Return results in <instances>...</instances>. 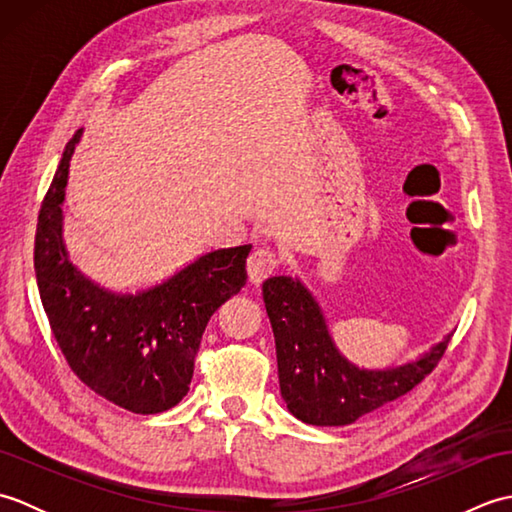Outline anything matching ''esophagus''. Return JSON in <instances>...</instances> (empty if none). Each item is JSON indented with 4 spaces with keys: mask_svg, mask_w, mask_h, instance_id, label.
<instances>
[{
    "mask_svg": "<svg viewBox=\"0 0 512 512\" xmlns=\"http://www.w3.org/2000/svg\"><path fill=\"white\" fill-rule=\"evenodd\" d=\"M279 266V259L273 253V250L268 248H255L253 253H250L246 268H248V279L253 281V284H262L264 279H268L270 275L275 273Z\"/></svg>",
    "mask_w": 512,
    "mask_h": 512,
    "instance_id": "esophagus-1",
    "label": "esophagus"
}]
</instances>
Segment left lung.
Masks as SVG:
<instances>
[{
	"label": "left lung",
	"instance_id": "left-lung-1",
	"mask_svg": "<svg viewBox=\"0 0 512 512\" xmlns=\"http://www.w3.org/2000/svg\"><path fill=\"white\" fill-rule=\"evenodd\" d=\"M277 345L279 387L290 413L314 427H343L405 396L433 372L447 339L418 361L358 369L336 350L319 303L299 279L270 277L262 286Z\"/></svg>",
	"mask_w": 512,
	"mask_h": 512
}]
</instances>
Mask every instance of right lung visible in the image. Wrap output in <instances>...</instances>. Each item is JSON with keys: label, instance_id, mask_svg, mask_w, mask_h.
<instances>
[{"label": "right lung", "instance_id": "obj_1", "mask_svg": "<svg viewBox=\"0 0 512 512\" xmlns=\"http://www.w3.org/2000/svg\"><path fill=\"white\" fill-rule=\"evenodd\" d=\"M76 132L41 202L35 273L43 310L72 372L96 394L134 413H160L187 396L206 323L246 284L250 244L211 250L160 286L116 295L70 264L61 204Z\"/></svg>", "mask_w": 512, "mask_h": 512}]
</instances>
